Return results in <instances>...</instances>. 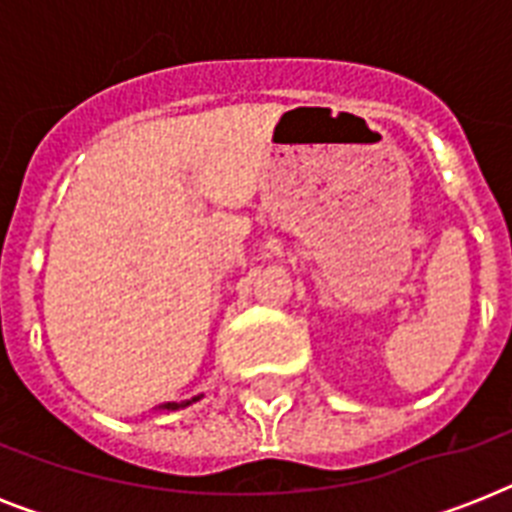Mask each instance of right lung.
<instances>
[{"label": "right lung", "mask_w": 512, "mask_h": 512, "mask_svg": "<svg viewBox=\"0 0 512 512\" xmlns=\"http://www.w3.org/2000/svg\"><path fill=\"white\" fill-rule=\"evenodd\" d=\"M188 404H191V401H185V404H170L167 409H180V406H188Z\"/></svg>", "instance_id": "obj_1"}]
</instances>
